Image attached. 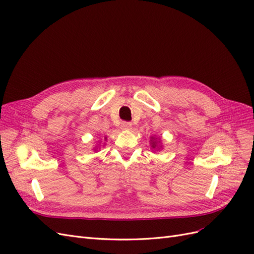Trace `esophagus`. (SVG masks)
Returning <instances> with one entry per match:
<instances>
[{
    "instance_id": "34e87169",
    "label": "esophagus",
    "mask_w": 254,
    "mask_h": 254,
    "mask_svg": "<svg viewBox=\"0 0 254 254\" xmlns=\"http://www.w3.org/2000/svg\"><path fill=\"white\" fill-rule=\"evenodd\" d=\"M132 128V124L130 122H123L122 123V129L124 130H130Z\"/></svg>"
}]
</instances>
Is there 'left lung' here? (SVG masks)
Returning a JSON list of instances; mask_svg holds the SVG:
<instances>
[{
    "label": "left lung",
    "mask_w": 254,
    "mask_h": 254,
    "mask_svg": "<svg viewBox=\"0 0 254 254\" xmlns=\"http://www.w3.org/2000/svg\"><path fill=\"white\" fill-rule=\"evenodd\" d=\"M151 142H150V144H151V147L152 148H157L158 147V143L155 141V139H153V137L151 136V140H150Z\"/></svg>",
    "instance_id": "obj_1"
}]
</instances>
